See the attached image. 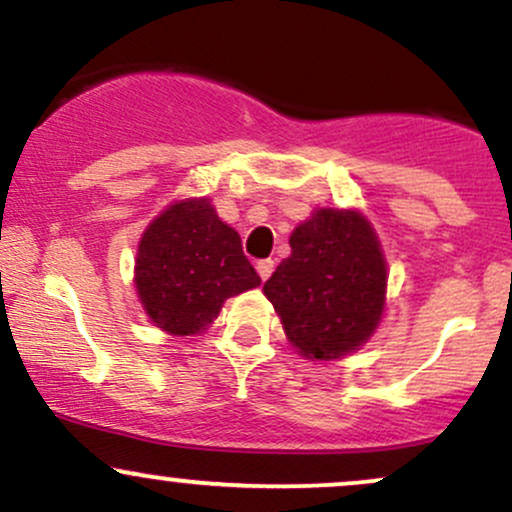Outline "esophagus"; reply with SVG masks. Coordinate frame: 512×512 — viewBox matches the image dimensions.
Masks as SVG:
<instances>
[{"label": "esophagus", "mask_w": 512, "mask_h": 512, "mask_svg": "<svg viewBox=\"0 0 512 512\" xmlns=\"http://www.w3.org/2000/svg\"><path fill=\"white\" fill-rule=\"evenodd\" d=\"M255 269H257V274H260V279L267 281L274 272V260H260L255 264Z\"/></svg>", "instance_id": "esophagus-1"}]
</instances>
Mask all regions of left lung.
Masks as SVG:
<instances>
[{"instance_id": "obj_1", "label": "left lung", "mask_w": 512, "mask_h": 512, "mask_svg": "<svg viewBox=\"0 0 512 512\" xmlns=\"http://www.w3.org/2000/svg\"><path fill=\"white\" fill-rule=\"evenodd\" d=\"M291 255L264 284L286 339L310 361L361 349L383 320L387 262L356 209H315L293 228Z\"/></svg>"}]
</instances>
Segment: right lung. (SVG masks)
Segmentation results:
<instances>
[{
	"instance_id": "1",
	"label": "right lung",
	"mask_w": 512,
	"mask_h": 512,
	"mask_svg": "<svg viewBox=\"0 0 512 512\" xmlns=\"http://www.w3.org/2000/svg\"><path fill=\"white\" fill-rule=\"evenodd\" d=\"M238 231L207 197L168 204L146 226L134 260V289L146 317L173 337L204 332L226 298L260 286Z\"/></svg>"
}]
</instances>
